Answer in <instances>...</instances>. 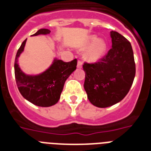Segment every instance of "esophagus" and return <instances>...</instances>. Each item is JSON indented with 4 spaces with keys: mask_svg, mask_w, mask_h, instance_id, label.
I'll list each match as a JSON object with an SVG mask.
<instances>
[{
    "mask_svg": "<svg viewBox=\"0 0 151 151\" xmlns=\"http://www.w3.org/2000/svg\"><path fill=\"white\" fill-rule=\"evenodd\" d=\"M78 68H81L82 67V61L81 60H78Z\"/></svg>",
    "mask_w": 151,
    "mask_h": 151,
    "instance_id": "esophagus-1",
    "label": "esophagus"
}]
</instances>
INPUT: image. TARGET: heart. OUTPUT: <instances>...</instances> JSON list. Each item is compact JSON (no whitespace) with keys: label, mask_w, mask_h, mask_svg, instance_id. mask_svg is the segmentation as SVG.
Listing matches in <instances>:
<instances>
[{"label":"heart","mask_w":151,"mask_h":151,"mask_svg":"<svg viewBox=\"0 0 151 151\" xmlns=\"http://www.w3.org/2000/svg\"><path fill=\"white\" fill-rule=\"evenodd\" d=\"M90 47L85 55V59L88 61L95 62L98 60L103 55L106 50V44L103 40H98L96 36H91L81 45V49H85Z\"/></svg>","instance_id":"b5f03b06"}]
</instances>
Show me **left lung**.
Returning <instances> with one entry per match:
<instances>
[{
	"label": "left lung",
	"instance_id": "left-lung-1",
	"mask_svg": "<svg viewBox=\"0 0 151 151\" xmlns=\"http://www.w3.org/2000/svg\"><path fill=\"white\" fill-rule=\"evenodd\" d=\"M112 48L99 61L85 62L84 88L88 99L97 107H108L124 99L136 74V64L130 42L122 34L110 32Z\"/></svg>",
	"mask_w": 151,
	"mask_h": 151
}]
</instances>
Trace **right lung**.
I'll return each instance as SVG.
<instances>
[{
  "label": "right lung",
  "instance_id": "obj_1",
  "mask_svg": "<svg viewBox=\"0 0 151 151\" xmlns=\"http://www.w3.org/2000/svg\"><path fill=\"white\" fill-rule=\"evenodd\" d=\"M48 29H41L33 34H49ZM25 40L18 49L15 59V77L19 91L29 102L38 106H51L59 101L63 88L64 83L77 68L78 60L63 62L55 59L52 66L41 74L37 76L26 75L18 65V58L24 49Z\"/></svg>",
  "mask_w": 151,
  "mask_h": 151
}]
</instances>
